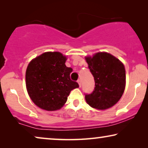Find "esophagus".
Listing matches in <instances>:
<instances>
[{"label":"esophagus","mask_w":148,"mask_h":148,"mask_svg":"<svg viewBox=\"0 0 148 148\" xmlns=\"http://www.w3.org/2000/svg\"><path fill=\"white\" fill-rule=\"evenodd\" d=\"M77 82H78L79 86V87H82V81H81V79H78Z\"/></svg>","instance_id":"esophagus-1"}]
</instances>
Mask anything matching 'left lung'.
<instances>
[{
  "instance_id": "left-lung-1",
  "label": "left lung",
  "mask_w": 148,
  "mask_h": 148,
  "mask_svg": "<svg viewBox=\"0 0 148 148\" xmlns=\"http://www.w3.org/2000/svg\"><path fill=\"white\" fill-rule=\"evenodd\" d=\"M88 68L95 81V88L85 98L92 108L105 110L118 102L125 88V69L123 64L114 56L98 52L86 57Z\"/></svg>"
}]
</instances>
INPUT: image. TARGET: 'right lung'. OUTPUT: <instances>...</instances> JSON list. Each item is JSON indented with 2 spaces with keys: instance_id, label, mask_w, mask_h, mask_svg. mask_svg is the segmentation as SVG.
<instances>
[{
  "instance_id": "add662e5",
  "label": "right lung",
  "mask_w": 148,
  "mask_h": 148,
  "mask_svg": "<svg viewBox=\"0 0 148 148\" xmlns=\"http://www.w3.org/2000/svg\"><path fill=\"white\" fill-rule=\"evenodd\" d=\"M66 58L58 52H48L34 58L26 70V88L32 100L48 111L60 109L71 91L79 88L71 79L73 69L65 65Z\"/></svg>"
}]
</instances>
